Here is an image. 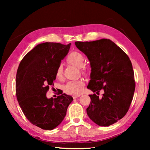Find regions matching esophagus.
Segmentation results:
<instances>
[{
  "mask_svg": "<svg viewBox=\"0 0 150 150\" xmlns=\"http://www.w3.org/2000/svg\"><path fill=\"white\" fill-rule=\"evenodd\" d=\"M79 96H80V94H77V95H73V96H72V98H73L74 99H75V98H78Z\"/></svg>",
  "mask_w": 150,
  "mask_h": 150,
  "instance_id": "obj_1",
  "label": "esophagus"
}]
</instances>
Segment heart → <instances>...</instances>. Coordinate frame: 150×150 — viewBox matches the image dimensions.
I'll use <instances>...</instances> for the list:
<instances>
[{"mask_svg": "<svg viewBox=\"0 0 150 150\" xmlns=\"http://www.w3.org/2000/svg\"><path fill=\"white\" fill-rule=\"evenodd\" d=\"M66 61L68 63L77 67L82 66L84 62V57L80 52L77 51H72L68 55ZM81 70L83 72H86V68L81 67ZM56 77L57 79L61 80L63 78V68L61 65H59L56 70ZM84 82L83 79H78L70 81L65 86V92L69 94L77 95L82 91Z\"/></svg>", "mask_w": 150, "mask_h": 150, "instance_id": "heart-1", "label": "heart"}]
</instances>
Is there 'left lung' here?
<instances>
[{
  "label": "left lung",
  "instance_id": "obj_1",
  "mask_svg": "<svg viewBox=\"0 0 150 150\" xmlns=\"http://www.w3.org/2000/svg\"><path fill=\"white\" fill-rule=\"evenodd\" d=\"M85 54L91 67L88 89L91 103L86 109L89 118L101 126H108L123 117L133 100L135 81L133 66L128 55L110 39L75 42Z\"/></svg>",
  "mask_w": 150,
  "mask_h": 150
}]
</instances>
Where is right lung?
<instances>
[{
  "label": "right lung",
  "mask_w": 150,
  "mask_h": 150,
  "mask_svg": "<svg viewBox=\"0 0 150 150\" xmlns=\"http://www.w3.org/2000/svg\"><path fill=\"white\" fill-rule=\"evenodd\" d=\"M71 43L38 44L21 61L16 75V96L26 118L45 130H52L64 120L72 96L59 93L48 99L46 93L54 86L56 70L67 55Z\"/></svg>",
  "instance_id": "obj_1"
}]
</instances>
